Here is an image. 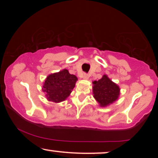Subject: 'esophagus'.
Segmentation results:
<instances>
[{"instance_id":"obj_1","label":"esophagus","mask_w":158,"mask_h":158,"mask_svg":"<svg viewBox=\"0 0 158 158\" xmlns=\"http://www.w3.org/2000/svg\"><path fill=\"white\" fill-rule=\"evenodd\" d=\"M83 78L84 79V80H88V78H89V75H88V74H84L83 75Z\"/></svg>"}]
</instances>
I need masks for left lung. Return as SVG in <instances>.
I'll return each mask as SVG.
<instances>
[{"instance_id": "left-lung-1", "label": "left lung", "mask_w": 158, "mask_h": 158, "mask_svg": "<svg viewBox=\"0 0 158 158\" xmlns=\"http://www.w3.org/2000/svg\"><path fill=\"white\" fill-rule=\"evenodd\" d=\"M93 94L101 107H106L117 100L120 94L118 85L111 81L106 75L98 81L93 82Z\"/></svg>"}]
</instances>
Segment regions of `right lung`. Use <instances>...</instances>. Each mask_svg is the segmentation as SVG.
Segmentation results:
<instances>
[{"instance_id":"1","label":"right lung","mask_w":158,"mask_h":158,"mask_svg":"<svg viewBox=\"0 0 158 158\" xmlns=\"http://www.w3.org/2000/svg\"><path fill=\"white\" fill-rule=\"evenodd\" d=\"M77 81V77L64 69L47 77L42 90L49 101L60 103L65 100L72 92Z\"/></svg>"}]
</instances>
